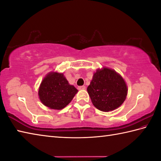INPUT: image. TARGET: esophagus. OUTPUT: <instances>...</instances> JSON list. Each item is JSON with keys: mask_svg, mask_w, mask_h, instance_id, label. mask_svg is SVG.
<instances>
[{"mask_svg": "<svg viewBox=\"0 0 161 161\" xmlns=\"http://www.w3.org/2000/svg\"><path fill=\"white\" fill-rule=\"evenodd\" d=\"M85 89H86V86H78V89H79V90H84Z\"/></svg>", "mask_w": 161, "mask_h": 161, "instance_id": "1", "label": "esophagus"}]
</instances>
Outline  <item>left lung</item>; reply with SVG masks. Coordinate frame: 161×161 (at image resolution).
<instances>
[{
  "label": "left lung",
  "mask_w": 161,
  "mask_h": 161,
  "mask_svg": "<svg viewBox=\"0 0 161 161\" xmlns=\"http://www.w3.org/2000/svg\"><path fill=\"white\" fill-rule=\"evenodd\" d=\"M87 91L93 105L103 112L120 107L127 96V86L121 75L109 68L97 70Z\"/></svg>",
  "instance_id": "1"
}]
</instances>
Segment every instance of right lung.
I'll list each match as a JSON object with an SVG mask.
<instances>
[{
  "label": "right lung",
  "mask_w": 161,
  "mask_h": 161,
  "mask_svg": "<svg viewBox=\"0 0 161 161\" xmlns=\"http://www.w3.org/2000/svg\"><path fill=\"white\" fill-rule=\"evenodd\" d=\"M77 91L62 73L50 72L41 83L38 95L43 105L50 109H61L71 102Z\"/></svg>",
  "instance_id": "obj_1"
}]
</instances>
